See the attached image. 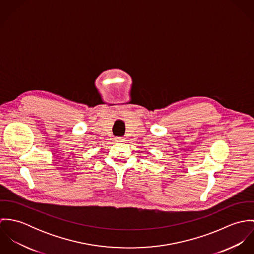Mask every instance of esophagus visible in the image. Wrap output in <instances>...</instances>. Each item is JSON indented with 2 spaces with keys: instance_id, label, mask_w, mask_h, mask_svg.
<instances>
[{
  "instance_id": "obj_1",
  "label": "esophagus",
  "mask_w": 254,
  "mask_h": 254,
  "mask_svg": "<svg viewBox=\"0 0 254 254\" xmlns=\"http://www.w3.org/2000/svg\"><path fill=\"white\" fill-rule=\"evenodd\" d=\"M115 142L116 143H123V142H125V139L121 138V137H118V138H115Z\"/></svg>"
}]
</instances>
